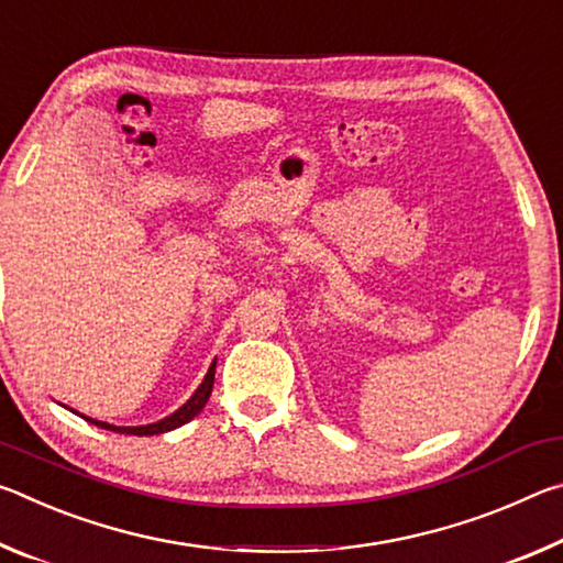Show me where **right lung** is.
<instances>
[{
	"label": "right lung",
	"mask_w": 563,
	"mask_h": 563,
	"mask_svg": "<svg viewBox=\"0 0 563 563\" xmlns=\"http://www.w3.org/2000/svg\"><path fill=\"white\" fill-rule=\"evenodd\" d=\"M213 377H216V362L211 365V369H208V375L203 377V383H201V387L196 389L194 397H190L184 407H178L174 415H168L166 419H161V422H154V424H144V427H113V424H107V422H99V419H91V417H84V415L81 417L87 419V422L101 427V430H111V432H121V434L148 437V434L170 432V430H176V427L190 422V419H194L206 407L208 397H211V393H213Z\"/></svg>",
	"instance_id": "add662e5"
}]
</instances>
